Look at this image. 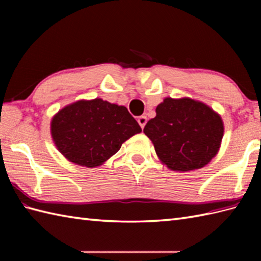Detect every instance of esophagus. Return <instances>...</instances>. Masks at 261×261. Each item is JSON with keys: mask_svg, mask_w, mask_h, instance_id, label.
<instances>
[{"mask_svg": "<svg viewBox=\"0 0 261 261\" xmlns=\"http://www.w3.org/2000/svg\"><path fill=\"white\" fill-rule=\"evenodd\" d=\"M138 122H139L140 126L143 129V127H145V125H146V123H147V116H145V115L139 116V118H138Z\"/></svg>", "mask_w": 261, "mask_h": 261, "instance_id": "esophagus-1", "label": "esophagus"}]
</instances>
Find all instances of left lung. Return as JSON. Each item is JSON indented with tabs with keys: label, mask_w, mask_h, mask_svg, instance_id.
<instances>
[{
	"label": "left lung",
	"mask_w": 261,
	"mask_h": 261,
	"mask_svg": "<svg viewBox=\"0 0 261 261\" xmlns=\"http://www.w3.org/2000/svg\"><path fill=\"white\" fill-rule=\"evenodd\" d=\"M143 129L158 157L173 170L188 171L207 165L223 137L221 116L204 103L167 97Z\"/></svg>",
	"instance_id": "left-lung-1"
}]
</instances>
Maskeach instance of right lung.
Returning a JSON list of instances; mask_svg holds the SVG:
<instances>
[{
    "label": "right lung",
    "mask_w": 261,
    "mask_h": 261,
    "mask_svg": "<svg viewBox=\"0 0 261 261\" xmlns=\"http://www.w3.org/2000/svg\"><path fill=\"white\" fill-rule=\"evenodd\" d=\"M139 132V123L125 107L101 98L70 104L51 121L58 150L69 162L86 167L102 165Z\"/></svg>",
    "instance_id": "add662e5"
}]
</instances>
